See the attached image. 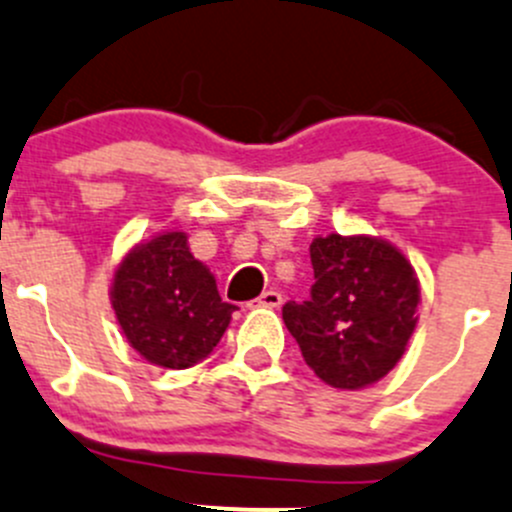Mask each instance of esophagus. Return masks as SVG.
Returning a JSON list of instances; mask_svg holds the SVG:
<instances>
[{"label": "esophagus", "mask_w": 512, "mask_h": 512, "mask_svg": "<svg viewBox=\"0 0 512 512\" xmlns=\"http://www.w3.org/2000/svg\"><path fill=\"white\" fill-rule=\"evenodd\" d=\"M281 303H283L281 293H278V291H263L261 296L254 298V301L249 303V306L251 308H254V306H258V308H278Z\"/></svg>", "instance_id": "obj_1"}]
</instances>
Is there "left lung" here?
Listing matches in <instances>:
<instances>
[{
  "instance_id": "1",
  "label": "left lung",
  "mask_w": 512,
  "mask_h": 512,
  "mask_svg": "<svg viewBox=\"0 0 512 512\" xmlns=\"http://www.w3.org/2000/svg\"><path fill=\"white\" fill-rule=\"evenodd\" d=\"M311 298L283 306V323L313 373L343 391L381 381L406 353L418 323L411 261L373 236H318Z\"/></svg>"
}]
</instances>
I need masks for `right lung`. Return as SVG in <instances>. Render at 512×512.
<instances>
[{
	"instance_id": "add662e5",
	"label": "right lung",
	"mask_w": 512,
	"mask_h": 512,
	"mask_svg": "<svg viewBox=\"0 0 512 512\" xmlns=\"http://www.w3.org/2000/svg\"><path fill=\"white\" fill-rule=\"evenodd\" d=\"M109 296L131 348L174 371L204 361L236 311L221 301L214 273L191 254L184 231L136 244L116 266Z\"/></svg>"
}]
</instances>
